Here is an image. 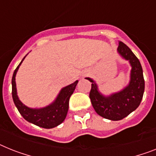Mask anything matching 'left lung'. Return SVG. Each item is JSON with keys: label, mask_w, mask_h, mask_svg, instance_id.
<instances>
[{"label": "left lung", "mask_w": 156, "mask_h": 156, "mask_svg": "<svg viewBox=\"0 0 156 156\" xmlns=\"http://www.w3.org/2000/svg\"><path fill=\"white\" fill-rule=\"evenodd\" d=\"M118 52L129 62L132 66L130 83L122 91L104 97L98 92L95 82L86 78L91 84L90 98L99 116L111 120H120L136 110L141 102L144 92V79L141 64L130 48L123 42L119 41Z\"/></svg>", "instance_id": "8db88e82"}]
</instances>
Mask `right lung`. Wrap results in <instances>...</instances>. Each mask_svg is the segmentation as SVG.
I'll use <instances>...</instances> for the list:
<instances>
[{
    "label": "right lung",
    "mask_w": 156,
    "mask_h": 156,
    "mask_svg": "<svg viewBox=\"0 0 156 156\" xmlns=\"http://www.w3.org/2000/svg\"><path fill=\"white\" fill-rule=\"evenodd\" d=\"M24 58L22 59L17 67L16 68L12 78V94L14 104L21 116L28 122L32 123L34 125L44 129H52L58 126L61 123L63 122V120L66 118L69 108V100L72 94L74 93V90H75L78 81H76L73 84L64 87L58 94L55 101L49 106L39 109H32L28 108L19 100L16 94L15 82L16 74Z\"/></svg>",
    "instance_id": "1"
}]
</instances>
